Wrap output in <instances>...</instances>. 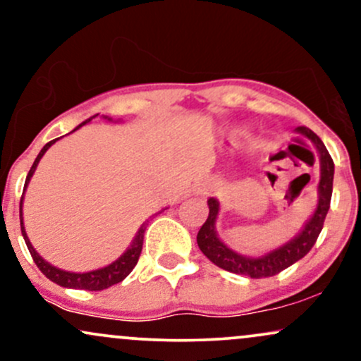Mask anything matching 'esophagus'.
I'll list each match as a JSON object with an SVG mask.
<instances>
[{
  "label": "esophagus",
  "mask_w": 361,
  "mask_h": 361,
  "mask_svg": "<svg viewBox=\"0 0 361 361\" xmlns=\"http://www.w3.org/2000/svg\"><path fill=\"white\" fill-rule=\"evenodd\" d=\"M209 192H212V185H210V183H200V185H198L197 193H200V195H207Z\"/></svg>",
  "instance_id": "34e87169"
}]
</instances>
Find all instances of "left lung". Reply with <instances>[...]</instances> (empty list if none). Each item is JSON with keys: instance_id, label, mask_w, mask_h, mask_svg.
<instances>
[{"instance_id": "8db88e82", "label": "left lung", "mask_w": 361, "mask_h": 361, "mask_svg": "<svg viewBox=\"0 0 361 361\" xmlns=\"http://www.w3.org/2000/svg\"><path fill=\"white\" fill-rule=\"evenodd\" d=\"M297 132H300V134L310 139V142L317 149L319 159H321V180H319L317 186L319 200L312 217L305 222L304 229L295 238L285 243L283 246L276 247L275 251H270L268 255L259 256V258H250V256H243L233 251L219 239L217 231H215V221H217L219 215V200L217 198H209V202H207L209 204V217H207L205 224L198 231L197 243L207 258L212 261L214 264H217L219 268H222V270L251 276V279H267V276L279 275L285 268L292 267L295 261L304 258L312 250L314 244H316L331 205L334 163L326 146L322 144V140L310 128L299 127Z\"/></svg>"}]
</instances>
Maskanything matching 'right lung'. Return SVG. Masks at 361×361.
I'll return each mask as SVG.
<instances>
[{"mask_svg":"<svg viewBox=\"0 0 361 361\" xmlns=\"http://www.w3.org/2000/svg\"><path fill=\"white\" fill-rule=\"evenodd\" d=\"M94 117H98V115H93L91 118H94ZM91 118L85 120V122L80 123V126L74 128V130H78V128L85 126V123H88ZM103 118L110 120V122H111V118H109V117H103ZM56 140L57 139H54V140H51V142L45 144V146L42 147V151L39 152V156L35 157L34 164H32L30 171H28V175H27V180H25L23 192L27 190V185H28V181H30L32 175L35 173V168H37V164H39V161L42 159L45 151H47V149L51 147L52 144L56 142ZM22 204H23V197H22V200H20V226H22V235H23L25 243H27V247H28V251H30L32 258H34L35 264L39 267V270L42 271L49 280L54 281V283L61 285V287H66V288H80V290H90V292H98V290H105V288L111 287V285L120 283V281L126 279L128 273L134 270L135 264H137L140 251H142L144 233H146V226H147L149 221L144 222L142 226L139 227L137 234H135V238H134V241H132L130 246H128V250L123 252V255L120 256L117 261H114V263L109 264V267L100 268V270H93V271H88V273H73V271H64V270H59V268L52 267L51 263H47V261H45L42 256H40L39 252L34 250L30 239H28L27 233H25L23 217H22Z\"/></svg>","mask_w":361,"mask_h":361,"instance_id":"right-lung-1","label":"right lung"}]
</instances>
